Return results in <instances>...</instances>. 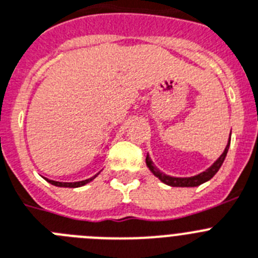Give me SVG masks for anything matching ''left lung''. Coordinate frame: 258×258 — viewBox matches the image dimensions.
Returning a JSON list of instances; mask_svg holds the SVG:
<instances>
[{"mask_svg": "<svg viewBox=\"0 0 258 258\" xmlns=\"http://www.w3.org/2000/svg\"><path fill=\"white\" fill-rule=\"evenodd\" d=\"M228 148H229V144L226 147V149H224L223 155L220 156L219 159L216 160L215 164H214L211 168H209L206 172L201 173V174H198V176L189 177V178H174V177H168V176H165V174H162L159 169H156L155 166H153L152 161H151V159H149L148 156H147L146 162H147V165H148L149 170H151V172H152L156 177H159L162 182L166 183V185L174 186V187H194V186H199L201 183L206 182V181H209V179H211L214 176H215L216 172H218L220 166H222L224 159H226L227 152H228Z\"/></svg>", "mask_w": 258, "mask_h": 258, "instance_id": "8db88e82", "label": "left lung"}]
</instances>
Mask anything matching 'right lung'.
I'll return each mask as SVG.
<instances>
[{"label":"right lung","instance_id":"add662e5","mask_svg":"<svg viewBox=\"0 0 258 258\" xmlns=\"http://www.w3.org/2000/svg\"><path fill=\"white\" fill-rule=\"evenodd\" d=\"M94 178H96V176L89 179H84V181H79V182H57V181H51V179H48V182L55 186H60V187H79V186L86 185V183L93 181Z\"/></svg>","mask_w":258,"mask_h":258}]
</instances>
